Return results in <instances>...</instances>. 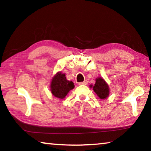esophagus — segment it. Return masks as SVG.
Listing matches in <instances>:
<instances>
[{
    "mask_svg": "<svg viewBox=\"0 0 151 151\" xmlns=\"http://www.w3.org/2000/svg\"><path fill=\"white\" fill-rule=\"evenodd\" d=\"M78 84L80 85H87V84H88V82L86 81H85L83 82H81V83H79Z\"/></svg>",
    "mask_w": 151,
    "mask_h": 151,
    "instance_id": "34e87169",
    "label": "esophagus"
}]
</instances>
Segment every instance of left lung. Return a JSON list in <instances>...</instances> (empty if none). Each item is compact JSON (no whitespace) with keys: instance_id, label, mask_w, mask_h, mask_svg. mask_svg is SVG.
<instances>
[{"instance_id":"1","label":"left lung","mask_w":151,"mask_h":151,"mask_svg":"<svg viewBox=\"0 0 151 151\" xmlns=\"http://www.w3.org/2000/svg\"><path fill=\"white\" fill-rule=\"evenodd\" d=\"M91 85V87H92ZM93 90L101 99H106L109 95V87L103 78L99 77L96 79V83L93 86Z\"/></svg>"}]
</instances>
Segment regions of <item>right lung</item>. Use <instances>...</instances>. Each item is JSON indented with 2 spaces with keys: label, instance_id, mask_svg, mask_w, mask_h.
Masks as SVG:
<instances>
[{
  "label": "right lung",
  "instance_id": "add662e5",
  "mask_svg": "<svg viewBox=\"0 0 151 151\" xmlns=\"http://www.w3.org/2000/svg\"><path fill=\"white\" fill-rule=\"evenodd\" d=\"M75 85L72 81L66 80L65 74L57 73L52 78L50 84V91L55 97L63 99L68 92L74 88Z\"/></svg>",
  "mask_w": 151,
  "mask_h": 151
}]
</instances>
